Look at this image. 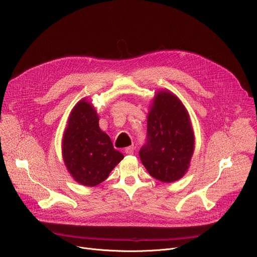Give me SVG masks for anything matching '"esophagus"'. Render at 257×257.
I'll use <instances>...</instances> for the list:
<instances>
[{"label": "esophagus", "instance_id": "esophagus-1", "mask_svg": "<svg viewBox=\"0 0 257 257\" xmlns=\"http://www.w3.org/2000/svg\"><path fill=\"white\" fill-rule=\"evenodd\" d=\"M133 153H134L133 145L128 146V148H126V149L124 150V154H126V155H133Z\"/></svg>", "mask_w": 257, "mask_h": 257}]
</instances>
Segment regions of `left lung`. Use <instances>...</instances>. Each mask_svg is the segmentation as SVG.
Masks as SVG:
<instances>
[{"instance_id":"left-lung-1","label":"left lung","mask_w":257,"mask_h":257,"mask_svg":"<svg viewBox=\"0 0 257 257\" xmlns=\"http://www.w3.org/2000/svg\"><path fill=\"white\" fill-rule=\"evenodd\" d=\"M146 140L139 157L151 176L172 183L187 173L194 153V132L185 105L168 89L159 90L152 100Z\"/></svg>"}]
</instances>
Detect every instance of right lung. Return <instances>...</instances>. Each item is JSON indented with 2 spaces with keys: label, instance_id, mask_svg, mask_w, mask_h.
I'll return each instance as SVG.
<instances>
[{
  "label": "right lung",
  "instance_id": "add662e5",
  "mask_svg": "<svg viewBox=\"0 0 257 257\" xmlns=\"http://www.w3.org/2000/svg\"><path fill=\"white\" fill-rule=\"evenodd\" d=\"M98 122L95 107L84 97L72 108L62 138L67 171L77 183L87 187L103 182L124 159Z\"/></svg>",
  "mask_w": 257,
  "mask_h": 257
}]
</instances>
